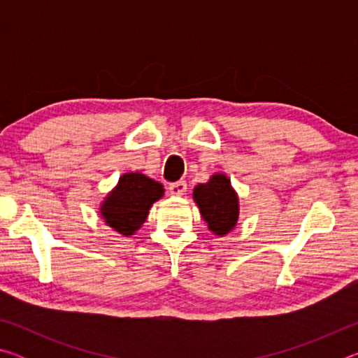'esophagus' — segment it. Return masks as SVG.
<instances>
[{"mask_svg":"<svg viewBox=\"0 0 358 358\" xmlns=\"http://www.w3.org/2000/svg\"><path fill=\"white\" fill-rule=\"evenodd\" d=\"M169 191H171L172 196H183L186 192V183L185 181H177V183H172L169 186Z\"/></svg>","mask_w":358,"mask_h":358,"instance_id":"obj_1","label":"esophagus"}]
</instances>
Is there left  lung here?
Listing matches in <instances>:
<instances>
[{
    "mask_svg": "<svg viewBox=\"0 0 358 358\" xmlns=\"http://www.w3.org/2000/svg\"><path fill=\"white\" fill-rule=\"evenodd\" d=\"M192 199L208 230L217 237H224L237 226L240 215L238 194L226 173H213L207 183H199L194 187Z\"/></svg>",
    "mask_w": 358,
    "mask_h": 358,
    "instance_id": "left-lung-1",
    "label": "left lung"
}]
</instances>
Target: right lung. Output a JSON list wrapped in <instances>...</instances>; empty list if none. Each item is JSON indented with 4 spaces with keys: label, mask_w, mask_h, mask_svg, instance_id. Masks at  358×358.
Wrapping results in <instances>:
<instances>
[{
    "label": "right lung",
    "mask_w": 358,
    "mask_h": 358,
    "mask_svg": "<svg viewBox=\"0 0 358 358\" xmlns=\"http://www.w3.org/2000/svg\"><path fill=\"white\" fill-rule=\"evenodd\" d=\"M164 196V186L141 172L121 175L117 186L107 194L99 207L108 227L124 237L134 235L147 220L150 208Z\"/></svg>",
    "instance_id": "obj_1"
}]
</instances>
